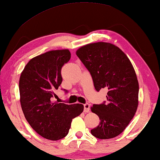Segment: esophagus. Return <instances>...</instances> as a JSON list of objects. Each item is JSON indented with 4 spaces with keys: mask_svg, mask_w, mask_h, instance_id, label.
Instances as JSON below:
<instances>
[{
    "mask_svg": "<svg viewBox=\"0 0 160 160\" xmlns=\"http://www.w3.org/2000/svg\"><path fill=\"white\" fill-rule=\"evenodd\" d=\"M90 110V105L89 103H86L84 105V111L85 112H89Z\"/></svg>",
    "mask_w": 160,
    "mask_h": 160,
    "instance_id": "34e87169",
    "label": "esophagus"
}]
</instances>
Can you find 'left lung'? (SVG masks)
Returning <instances> with one entry per match:
<instances>
[{"label": "left lung", "instance_id": "1", "mask_svg": "<svg viewBox=\"0 0 160 160\" xmlns=\"http://www.w3.org/2000/svg\"><path fill=\"white\" fill-rule=\"evenodd\" d=\"M76 55L89 71L97 91H108L107 102L92 106L100 122L91 133L100 139L114 138L125 130L138 108V82L133 67L119 48L108 42L84 45Z\"/></svg>", "mask_w": 160, "mask_h": 160}]
</instances>
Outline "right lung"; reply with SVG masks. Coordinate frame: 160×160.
<instances>
[{"mask_svg":"<svg viewBox=\"0 0 160 160\" xmlns=\"http://www.w3.org/2000/svg\"><path fill=\"white\" fill-rule=\"evenodd\" d=\"M70 58L68 50L43 53L30 60L20 76V102L25 118L47 139L57 141L66 136L72 119L84 110L82 104L53 101L55 91L63 81L61 68Z\"/></svg>","mask_w":160,"mask_h":160,"instance_id":"1","label":"right lung"}]
</instances>
